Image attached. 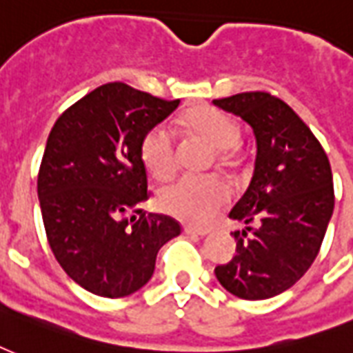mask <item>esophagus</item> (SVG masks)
Masks as SVG:
<instances>
[{
    "label": "esophagus",
    "mask_w": 353,
    "mask_h": 353,
    "mask_svg": "<svg viewBox=\"0 0 353 353\" xmlns=\"http://www.w3.org/2000/svg\"><path fill=\"white\" fill-rule=\"evenodd\" d=\"M185 234H189V236H208L210 234V230L208 228H196V226H185Z\"/></svg>",
    "instance_id": "obj_1"
}]
</instances>
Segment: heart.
I'll list each match as a JSON object with an SVG mask.
<instances>
[{
	"mask_svg": "<svg viewBox=\"0 0 353 353\" xmlns=\"http://www.w3.org/2000/svg\"><path fill=\"white\" fill-rule=\"evenodd\" d=\"M183 129L216 150L219 163H236L241 130L236 119L213 106H196L181 119ZM140 159L155 179H168L177 166V145L174 132L166 125H155L140 140ZM230 200V187L221 177H181L161 189L159 208L190 224H203L223 210Z\"/></svg>",
	"mask_w": 353,
	"mask_h": 353,
	"instance_id": "b5f03b06",
	"label": "heart"
}]
</instances>
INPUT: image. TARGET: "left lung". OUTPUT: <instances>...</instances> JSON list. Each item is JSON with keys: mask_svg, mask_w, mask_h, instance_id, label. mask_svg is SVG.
<instances>
[{"mask_svg": "<svg viewBox=\"0 0 353 353\" xmlns=\"http://www.w3.org/2000/svg\"><path fill=\"white\" fill-rule=\"evenodd\" d=\"M213 104L241 117L256 137L254 174L230 211L245 230L234 232L236 256L215 275L234 296L268 299L292 288L318 256L335 208L330 159L301 117L265 91Z\"/></svg>", "mask_w": 353, "mask_h": 353, "instance_id": "8db88e82", "label": "left lung"}]
</instances>
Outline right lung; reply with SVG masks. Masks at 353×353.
<instances>
[{"mask_svg": "<svg viewBox=\"0 0 353 353\" xmlns=\"http://www.w3.org/2000/svg\"><path fill=\"white\" fill-rule=\"evenodd\" d=\"M179 106L123 82L97 88L57 117L37 194L54 256L83 290L125 297L148 283L157 252L181 234L176 219L145 213V130Z\"/></svg>", "mask_w": 353, "mask_h": 353, "instance_id": "add662e5", "label": "right lung"}]
</instances>
